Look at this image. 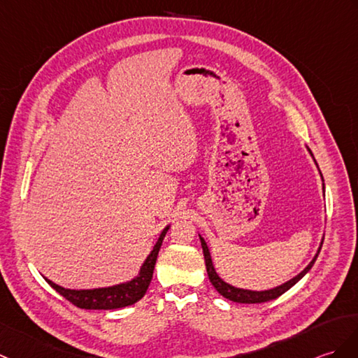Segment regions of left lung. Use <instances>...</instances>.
<instances>
[{
  "instance_id": "1",
  "label": "left lung",
  "mask_w": 358,
  "mask_h": 358,
  "mask_svg": "<svg viewBox=\"0 0 358 358\" xmlns=\"http://www.w3.org/2000/svg\"><path fill=\"white\" fill-rule=\"evenodd\" d=\"M306 149H308V152H310V155L313 157V160H314V155L311 152V149L308 146H306ZM314 163H315V160H314ZM315 166H317V163H315ZM317 168H319V166H317ZM319 173H320V171H319ZM320 177H322V173H320ZM322 181H323V177H322ZM322 186H323V194H325V185H322ZM198 236H199V241H201V247H203V253H204V261H206V268H207V274H209V280L212 282V285L215 287V289H217V292L222 297H226V299H229V301L238 302V303H262V302H268V301H273V299L282 296L285 292H288L289 288H292L293 285H296L297 282L301 280L305 276V274L311 270L315 259H317V256L320 253V248H322V244H323V239H322V243H320V245L317 248V253L314 255L311 262L306 265V267L297 274V276L287 280L285 284H282L279 287H274V288H270V289H264V292H255V289H245V288L234 287V285L227 284L226 280H222L218 276L217 270H215V265H213V261H212L209 247H207L204 238L201 235H198Z\"/></svg>"
}]
</instances>
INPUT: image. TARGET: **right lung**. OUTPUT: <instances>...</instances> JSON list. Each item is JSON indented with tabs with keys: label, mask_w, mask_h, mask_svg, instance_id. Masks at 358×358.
Here are the masks:
<instances>
[{
	"label": "right lung",
	"mask_w": 358,
	"mask_h": 358,
	"mask_svg": "<svg viewBox=\"0 0 358 358\" xmlns=\"http://www.w3.org/2000/svg\"><path fill=\"white\" fill-rule=\"evenodd\" d=\"M171 224H168L157 239L155 245L152 247L151 253L148 255L146 259L141 264V267L137 273V276L131 280L120 282V284L110 285V287H99V288H88V289H71L64 288L55 284L53 280L44 278L48 285L55 288L57 293L64 296L66 301H70L73 305L82 310H117L124 308V306L134 305L143 297L148 292V287L152 280V273L155 267L157 256H159L160 247L166 236V231L169 230Z\"/></svg>",
	"instance_id": "1"
}]
</instances>
